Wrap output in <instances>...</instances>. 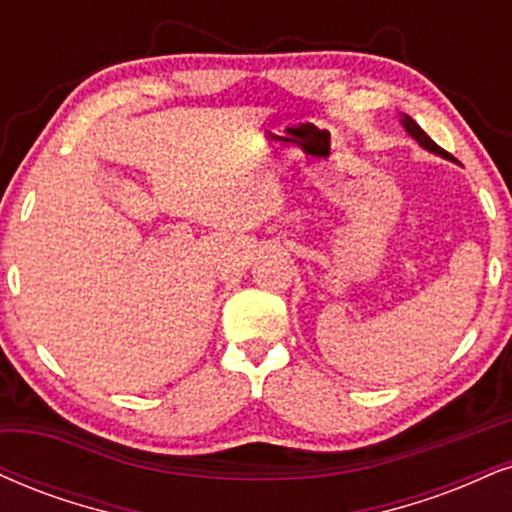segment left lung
Returning <instances> with one entry per match:
<instances>
[{
	"label": "left lung",
	"instance_id": "left-lung-1",
	"mask_svg": "<svg viewBox=\"0 0 512 512\" xmlns=\"http://www.w3.org/2000/svg\"><path fill=\"white\" fill-rule=\"evenodd\" d=\"M403 126H405V131H408V133L412 135V138H415V140H417V143H420L422 147H427V150H429V152H436V155H441V157H446V159H448V152H446V150H443V147H439V145H436V143H434V140H432V138H429V135H427V133H424L420 126H417V121H412V119H410V116H403Z\"/></svg>",
	"mask_w": 512,
	"mask_h": 512
}]
</instances>
